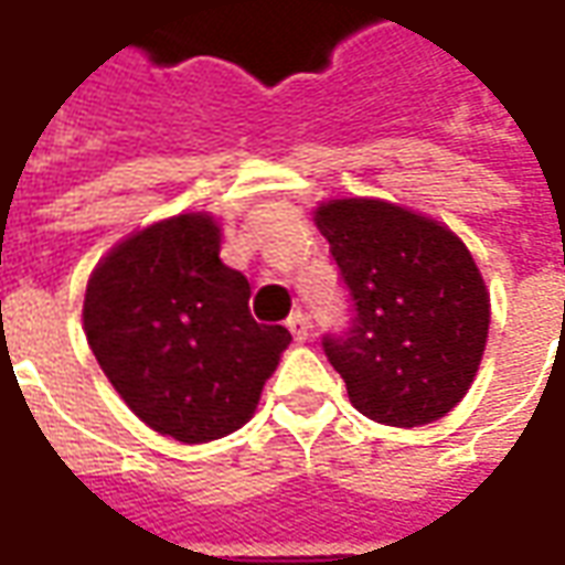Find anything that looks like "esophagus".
Here are the masks:
<instances>
[{"label":"esophagus","mask_w":565,"mask_h":565,"mask_svg":"<svg viewBox=\"0 0 565 565\" xmlns=\"http://www.w3.org/2000/svg\"><path fill=\"white\" fill-rule=\"evenodd\" d=\"M287 330L294 332L296 342H306L308 339V315L306 311H294V315L287 318Z\"/></svg>","instance_id":"esophagus-1"}]
</instances>
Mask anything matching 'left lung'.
<instances>
[{
  "mask_svg": "<svg viewBox=\"0 0 565 565\" xmlns=\"http://www.w3.org/2000/svg\"><path fill=\"white\" fill-rule=\"evenodd\" d=\"M351 299V323L323 335L356 412L387 426L445 417L472 384L490 296L457 235L381 199L315 211Z\"/></svg>",
  "mask_w": 565,
  "mask_h": 565,
  "instance_id": "8db88e82",
  "label": "left lung"
}]
</instances>
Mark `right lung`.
I'll return each instance as SVG.
<instances>
[{"mask_svg":"<svg viewBox=\"0 0 565 565\" xmlns=\"http://www.w3.org/2000/svg\"><path fill=\"white\" fill-rule=\"evenodd\" d=\"M250 284L221 263L209 214L153 223L96 266L84 332L120 399L186 445L235 433L290 344L250 318Z\"/></svg>","mask_w":565,"mask_h":565,"instance_id":"1","label":"right lung"}]
</instances>
